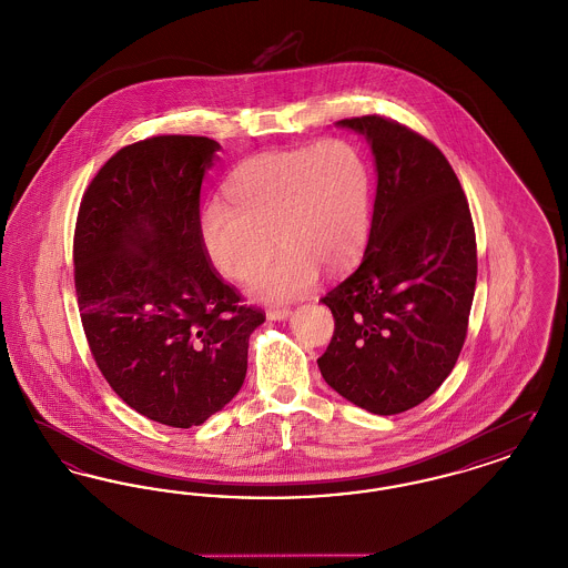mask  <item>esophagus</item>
Masks as SVG:
<instances>
[{"label": "esophagus", "mask_w": 568, "mask_h": 568, "mask_svg": "<svg viewBox=\"0 0 568 568\" xmlns=\"http://www.w3.org/2000/svg\"><path fill=\"white\" fill-rule=\"evenodd\" d=\"M290 315H292L290 308H268V313H266V317H268L271 322H283V320H287Z\"/></svg>", "instance_id": "obj_1"}]
</instances>
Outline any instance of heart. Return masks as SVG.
I'll list each match as a JSON object with an SVG mask.
<instances>
[{
  "mask_svg": "<svg viewBox=\"0 0 568 568\" xmlns=\"http://www.w3.org/2000/svg\"><path fill=\"white\" fill-rule=\"evenodd\" d=\"M230 200H211L200 219L202 244L216 271L246 278L270 252L280 253L248 281L262 300L285 302L315 287L320 272L347 271L371 230V168L341 138L315 146L262 153L230 179Z\"/></svg>",
  "mask_w": 568,
  "mask_h": 568,
  "instance_id": "1",
  "label": "heart"
}]
</instances>
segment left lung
I'll use <instances>...</instances> for the list:
<instances>
[{"instance_id": "1", "label": "left lung", "mask_w": 568, "mask_h": 568, "mask_svg": "<svg viewBox=\"0 0 568 568\" xmlns=\"http://www.w3.org/2000/svg\"><path fill=\"white\" fill-rule=\"evenodd\" d=\"M377 170L371 236L352 276L322 300L334 336L325 383L375 415L430 398L458 362L477 285V243L454 168L424 135L377 114L343 119Z\"/></svg>"}]
</instances>
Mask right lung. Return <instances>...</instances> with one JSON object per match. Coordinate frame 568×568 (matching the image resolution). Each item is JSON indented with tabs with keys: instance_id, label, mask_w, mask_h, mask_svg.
Segmentation results:
<instances>
[{
	"instance_id": "right-lung-1",
	"label": "right lung",
	"mask_w": 568,
	"mask_h": 568,
	"mask_svg": "<svg viewBox=\"0 0 568 568\" xmlns=\"http://www.w3.org/2000/svg\"><path fill=\"white\" fill-rule=\"evenodd\" d=\"M221 144L155 135L112 155L84 191L74 234L82 327L98 368L140 415L204 424L246 377L264 313L213 271L200 190Z\"/></svg>"
}]
</instances>
